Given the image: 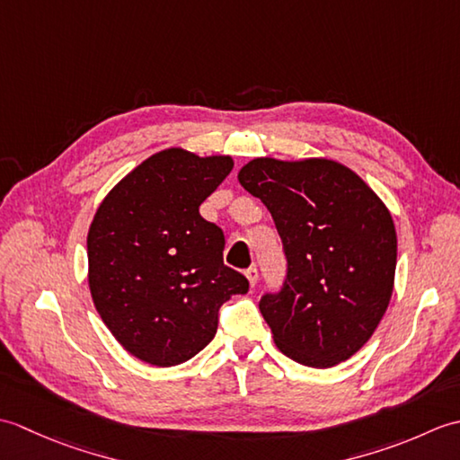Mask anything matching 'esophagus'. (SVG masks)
Returning <instances> with one entry per match:
<instances>
[{"mask_svg": "<svg viewBox=\"0 0 460 460\" xmlns=\"http://www.w3.org/2000/svg\"><path fill=\"white\" fill-rule=\"evenodd\" d=\"M245 277H247V280H249V285H251V287H255V285H257V280H259V270H257V267H251V269H247Z\"/></svg>", "mask_w": 460, "mask_h": 460, "instance_id": "34e87169", "label": "esophagus"}]
</instances>
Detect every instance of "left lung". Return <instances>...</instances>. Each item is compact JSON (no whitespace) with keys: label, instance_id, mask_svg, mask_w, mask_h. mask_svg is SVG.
<instances>
[{"label":"left lung","instance_id":"obj_1","mask_svg":"<svg viewBox=\"0 0 460 460\" xmlns=\"http://www.w3.org/2000/svg\"><path fill=\"white\" fill-rule=\"evenodd\" d=\"M237 178L267 205L288 262L280 292L259 302L277 348L308 367L346 361L392 300V213L356 172L328 158H255Z\"/></svg>","mask_w":460,"mask_h":460}]
</instances>
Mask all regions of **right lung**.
Returning <instances> with one entry per match:
<instances>
[{
	"label": "right lung",
	"instance_id": "1",
	"mask_svg": "<svg viewBox=\"0 0 460 460\" xmlns=\"http://www.w3.org/2000/svg\"><path fill=\"white\" fill-rule=\"evenodd\" d=\"M233 170L231 155L168 148L124 175L91 223L89 288L120 346L146 364H183L213 340L217 312L249 280L223 265L225 237L199 205Z\"/></svg>",
	"mask_w": 460,
	"mask_h": 460
}]
</instances>
